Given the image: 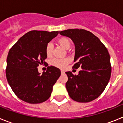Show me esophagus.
Wrapping results in <instances>:
<instances>
[{
    "label": "esophagus",
    "mask_w": 123,
    "mask_h": 123,
    "mask_svg": "<svg viewBox=\"0 0 123 123\" xmlns=\"http://www.w3.org/2000/svg\"><path fill=\"white\" fill-rule=\"evenodd\" d=\"M61 72L62 74H64V73H65V71H64V70H61Z\"/></svg>",
    "instance_id": "esophagus-1"
}]
</instances>
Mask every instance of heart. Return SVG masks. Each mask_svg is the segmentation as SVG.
<instances>
[{"mask_svg": "<svg viewBox=\"0 0 123 123\" xmlns=\"http://www.w3.org/2000/svg\"><path fill=\"white\" fill-rule=\"evenodd\" d=\"M57 42L61 46H62L65 49H68L71 46V41L68 38L66 37H62L59 38L58 39ZM53 49H54L53 44L52 43H48V44H46V48H45V52L48 57L52 56ZM69 62H70V59L69 58H62V59L55 58L52 60L51 63L52 65L55 66L56 67L63 69L69 63Z\"/></svg>", "mask_w": 123, "mask_h": 123, "instance_id": "obj_1", "label": "heart"}]
</instances>
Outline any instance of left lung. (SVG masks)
<instances>
[{
    "instance_id": "1",
    "label": "left lung",
    "mask_w": 123,
    "mask_h": 123,
    "mask_svg": "<svg viewBox=\"0 0 123 123\" xmlns=\"http://www.w3.org/2000/svg\"><path fill=\"white\" fill-rule=\"evenodd\" d=\"M61 35L71 38L75 45V64L81 67L79 75L66 72V87L71 99L86 103L96 99L105 90L111 75L110 55L106 46L91 32L72 29L62 31Z\"/></svg>"
}]
</instances>
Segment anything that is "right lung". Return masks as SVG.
I'll return each instance as SVG.
<instances>
[{
  "label": "right lung",
  "mask_w": 123,
  "mask_h": 123,
  "mask_svg": "<svg viewBox=\"0 0 123 123\" xmlns=\"http://www.w3.org/2000/svg\"><path fill=\"white\" fill-rule=\"evenodd\" d=\"M58 34L59 31H31L20 37L9 51L7 80L20 99L29 103H39L50 97L61 71L50 66L41 75L37 67L46 64V44Z\"/></svg>",
  "instance_id": "1"
}]
</instances>
